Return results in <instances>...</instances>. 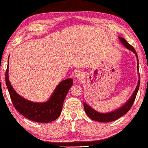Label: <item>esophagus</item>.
I'll return each mask as SVG.
<instances>
[{
	"mask_svg": "<svg viewBox=\"0 0 148 148\" xmlns=\"http://www.w3.org/2000/svg\"><path fill=\"white\" fill-rule=\"evenodd\" d=\"M75 77L77 79H79V80H82V79L84 78V74L83 73L81 72V71H77L75 73Z\"/></svg>",
	"mask_w": 148,
	"mask_h": 148,
	"instance_id": "esophagus-1",
	"label": "esophagus"
}]
</instances>
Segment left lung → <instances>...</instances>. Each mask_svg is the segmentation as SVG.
<instances>
[{
    "instance_id": "obj_1",
    "label": "left lung",
    "mask_w": 148,
    "mask_h": 148,
    "mask_svg": "<svg viewBox=\"0 0 148 148\" xmlns=\"http://www.w3.org/2000/svg\"><path fill=\"white\" fill-rule=\"evenodd\" d=\"M118 38L122 45H123L126 49H129L130 51H133V52L135 54V56L137 58V70L139 71V59H138V56H137V52L135 51V49H134L133 46L130 45V44L124 39V38L122 37H118ZM139 84H140V75L139 73V80H138L137 85L136 86L135 90H134L133 95H131V97H130V99H128L123 105H122L120 108L115 109V110L112 111V112H110L108 113H101L95 110L92 107H91L90 106H89V105H88L86 103H84V109H85L86 114H87L88 116L90 119H92V120L97 121V122H112V121L118 120V119L120 118V117H122V116H124V114H126V113L130 110V109L131 108L132 105H133L134 101H135V100L137 92L139 90Z\"/></svg>"
}]
</instances>
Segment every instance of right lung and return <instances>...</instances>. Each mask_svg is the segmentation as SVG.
Listing matches in <instances>:
<instances>
[{"mask_svg": "<svg viewBox=\"0 0 148 148\" xmlns=\"http://www.w3.org/2000/svg\"><path fill=\"white\" fill-rule=\"evenodd\" d=\"M5 82L14 107L22 116L29 120L41 123L54 121L60 116L65 97L73 83L72 78L60 82L56 86L50 98L43 103L30 101L18 95L11 86L9 79L8 65L5 73Z\"/></svg>", "mask_w": 148, "mask_h": 148, "instance_id": "right-lung-1", "label": "right lung"}]
</instances>
